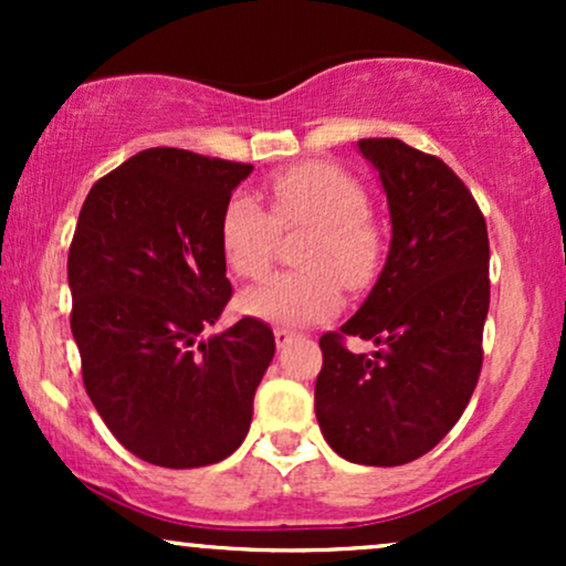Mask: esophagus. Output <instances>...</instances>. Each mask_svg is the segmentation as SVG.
<instances>
[{"mask_svg": "<svg viewBox=\"0 0 566 566\" xmlns=\"http://www.w3.org/2000/svg\"><path fill=\"white\" fill-rule=\"evenodd\" d=\"M274 337H276V346L284 348V346H290L292 340H295V333H292V329L276 327V329H274Z\"/></svg>", "mask_w": 566, "mask_h": 566, "instance_id": "esophagus-1", "label": "esophagus"}]
</instances>
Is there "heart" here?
<instances>
[{"label":"heart","mask_w":566,"mask_h":566,"mask_svg":"<svg viewBox=\"0 0 566 566\" xmlns=\"http://www.w3.org/2000/svg\"><path fill=\"white\" fill-rule=\"evenodd\" d=\"M271 216L250 193L223 205L218 242L223 261L242 279H261L274 261L276 233L308 229L301 271L276 274L244 292L242 308L274 324H314L335 316L343 285L373 287L382 263V233L367 216V193L354 175L333 161H303L269 180Z\"/></svg>","instance_id":"b5f03b06"}]
</instances>
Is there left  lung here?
<instances>
[{
    "mask_svg": "<svg viewBox=\"0 0 566 566\" xmlns=\"http://www.w3.org/2000/svg\"><path fill=\"white\" fill-rule=\"evenodd\" d=\"M380 175L391 247L378 282L340 333L322 335L316 420L359 465H405L458 423L482 373L490 239L476 199L439 157L396 138H365ZM346 336L373 339L354 355Z\"/></svg>",
    "mask_w": 566,
    "mask_h": 566,
    "instance_id": "left-lung-1",
    "label": "left lung"
}]
</instances>
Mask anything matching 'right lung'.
<instances>
[{
	"label": "right lung",
	"instance_id": "obj_1",
	"mask_svg": "<svg viewBox=\"0 0 566 566\" xmlns=\"http://www.w3.org/2000/svg\"><path fill=\"white\" fill-rule=\"evenodd\" d=\"M252 165L146 148L84 199L69 250L71 333L108 431L161 469L220 463L242 444L276 340L244 316L199 340L231 301L223 205Z\"/></svg>",
	"mask_w": 566,
	"mask_h": 566
}]
</instances>
